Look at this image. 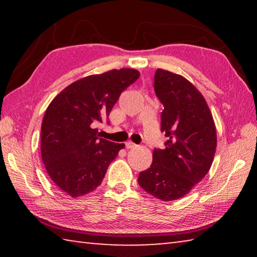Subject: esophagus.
<instances>
[{"mask_svg":"<svg viewBox=\"0 0 257 257\" xmlns=\"http://www.w3.org/2000/svg\"><path fill=\"white\" fill-rule=\"evenodd\" d=\"M136 147H137V145L135 144V143H133V142H127V143H125V149L133 150V149H136Z\"/></svg>","mask_w":257,"mask_h":257,"instance_id":"obj_1","label":"esophagus"}]
</instances>
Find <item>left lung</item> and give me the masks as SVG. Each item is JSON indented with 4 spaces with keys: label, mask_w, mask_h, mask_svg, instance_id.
<instances>
[{
    "label": "left lung",
    "mask_w": 257,
    "mask_h": 257,
    "mask_svg": "<svg viewBox=\"0 0 257 257\" xmlns=\"http://www.w3.org/2000/svg\"><path fill=\"white\" fill-rule=\"evenodd\" d=\"M156 96L163 104L161 130L165 149L153 151V162L138 177L143 189L164 202L185 196L210 170L216 149L212 113L201 92L180 75L158 69Z\"/></svg>",
    "instance_id": "1"
}]
</instances>
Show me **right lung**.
<instances>
[{"instance_id":"1","label":"right lung","mask_w":257,"mask_h":257,"mask_svg":"<svg viewBox=\"0 0 257 257\" xmlns=\"http://www.w3.org/2000/svg\"><path fill=\"white\" fill-rule=\"evenodd\" d=\"M135 69H113L72 82L53 98L42 122L41 153L52 181L71 197L101 185L108 165L124 144L99 138L120 94L138 79Z\"/></svg>"}]
</instances>
